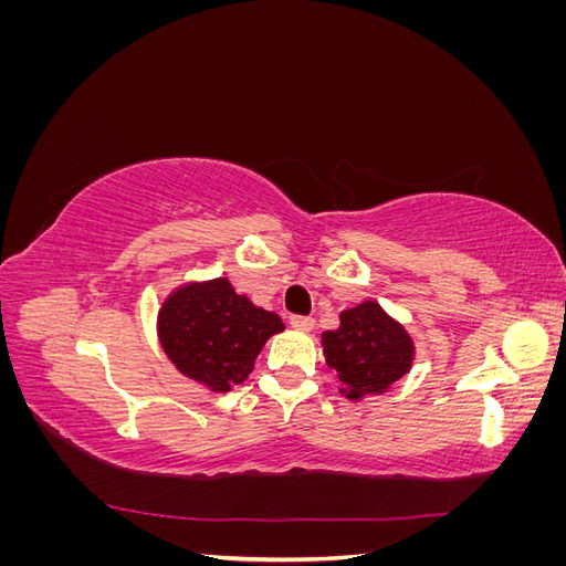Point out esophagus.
Listing matches in <instances>:
<instances>
[{"mask_svg": "<svg viewBox=\"0 0 566 566\" xmlns=\"http://www.w3.org/2000/svg\"><path fill=\"white\" fill-rule=\"evenodd\" d=\"M290 325H293L295 331H302V333H312L316 321L310 318V316H290Z\"/></svg>", "mask_w": 566, "mask_h": 566, "instance_id": "1", "label": "esophagus"}]
</instances>
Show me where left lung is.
<instances>
[{
  "label": "left lung",
  "mask_w": 566,
  "mask_h": 566,
  "mask_svg": "<svg viewBox=\"0 0 566 566\" xmlns=\"http://www.w3.org/2000/svg\"><path fill=\"white\" fill-rule=\"evenodd\" d=\"M321 345L325 364L339 380V394L349 401L389 391L416 358L413 337L373 300L342 312L339 328L325 331Z\"/></svg>",
  "instance_id": "left-lung-1"
}]
</instances>
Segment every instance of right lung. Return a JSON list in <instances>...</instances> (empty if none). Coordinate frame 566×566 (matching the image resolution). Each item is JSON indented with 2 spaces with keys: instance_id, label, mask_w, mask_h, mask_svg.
I'll use <instances>...</instances> for the list:
<instances>
[{
  "instance_id": "obj_1",
  "label": "right lung",
  "mask_w": 566,
  "mask_h": 566,
  "mask_svg": "<svg viewBox=\"0 0 566 566\" xmlns=\"http://www.w3.org/2000/svg\"><path fill=\"white\" fill-rule=\"evenodd\" d=\"M283 331L279 314L238 295L229 279L184 283L158 312V339L169 361L219 394L245 382L266 339Z\"/></svg>"
}]
</instances>
